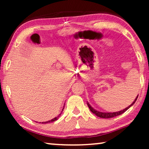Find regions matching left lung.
Here are the masks:
<instances>
[{
    "label": "left lung",
    "instance_id": "8db88e82",
    "mask_svg": "<svg viewBox=\"0 0 149 149\" xmlns=\"http://www.w3.org/2000/svg\"><path fill=\"white\" fill-rule=\"evenodd\" d=\"M137 98H138V95L137 96V97L135 98V99L134 101L132 102V104H130L129 107H127V108H125V109L122 110H120V111H118V112H99V111H97V110H96L95 109H94V108H93L91 107V106L89 104V103L88 102H87V104L88 107L89 108L90 110L91 111V112L93 113V114H95L96 116H97L98 117H100V118H111L117 116H119L120 114H123V112H125L126 110L129 109V108L131 107H132V106H133V104H134V103L135 102L136 100H137Z\"/></svg>",
    "mask_w": 149,
    "mask_h": 149
}]
</instances>
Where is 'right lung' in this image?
Instances as JSON below:
<instances>
[{"label": "right lung", "instance_id": "obj_1", "mask_svg": "<svg viewBox=\"0 0 149 149\" xmlns=\"http://www.w3.org/2000/svg\"><path fill=\"white\" fill-rule=\"evenodd\" d=\"M63 110H64V108H63V109H62V112L63 111ZM62 112H61V113H60V114L57 117H55L54 118H53V119H52L51 120H49V121H47V122H42V123H50V122H54V121H56V120H57L59 118V117L60 116V115L62 114Z\"/></svg>", "mask_w": 149, "mask_h": 149}]
</instances>
